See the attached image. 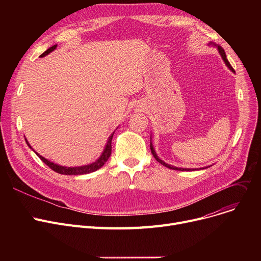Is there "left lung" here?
<instances>
[{"label":"left lung","mask_w":261,"mask_h":261,"mask_svg":"<svg viewBox=\"0 0 261 261\" xmlns=\"http://www.w3.org/2000/svg\"><path fill=\"white\" fill-rule=\"evenodd\" d=\"M218 49H219V53L221 54V56H222V58H223V60H224V62L226 63V65L230 68L231 71H234V68L231 67V65L229 64V62L227 61V59H226V55H225V51H224V49L221 47V46H218ZM150 149H151V153L153 154V156H154V159L159 162V163H161L163 166H165V167H167V168H169V169H173V170H181V171H185V170H187V171H189V170H191V169H184V168H177V167H173V166H170V165H168V164H166L165 162H163L162 160H160L159 158H158V155H156V153H155V151H154V149H153V147H152V144L150 143ZM194 170V169H193Z\"/></svg>","instance_id":"obj_1"}]
</instances>
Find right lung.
Returning a JSON list of instances; mask_svg holds the SVG:
<instances>
[{
  "label": "right lung",
  "instance_id": "1",
  "mask_svg": "<svg viewBox=\"0 0 261 261\" xmlns=\"http://www.w3.org/2000/svg\"><path fill=\"white\" fill-rule=\"evenodd\" d=\"M57 47V44H55V45H53L51 47H49L48 49H46L42 55H41V57H43V56H46L47 54H49L50 51H53L55 48ZM114 134V133H113ZM113 134H111V136H110L109 138V141H108V143H107V145H106V148H105V150H103V152H102V154L100 155V158L96 161V162H94L93 164H91V165H87V166H80V167H63V166H59V165H57V164H54V163H51V162H49V161H47L46 159H44L43 156H41L40 154H38V153H36L39 158H40V160L42 161L43 163H45L46 165L51 169V170H54V171H56V172H58V173H61V174H67V175H76V174H87V173H90V172H93V171H96L97 169H99V168H101L105 164H106V162L109 160V158H110V155H111V151H112V146H111V142H112V138H113ZM26 141V140H25ZM26 143H27V145H29L30 147H31V145L29 144V142L26 141ZM32 148V147H31Z\"/></svg>",
  "mask_w": 261,
  "mask_h": 261
}]
</instances>
